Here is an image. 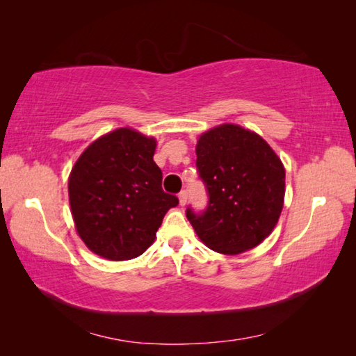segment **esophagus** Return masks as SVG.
<instances>
[{"label": "esophagus", "instance_id": "34e87169", "mask_svg": "<svg viewBox=\"0 0 356 356\" xmlns=\"http://www.w3.org/2000/svg\"><path fill=\"white\" fill-rule=\"evenodd\" d=\"M179 202H180V206H185L186 204V191L185 190L179 193Z\"/></svg>", "mask_w": 356, "mask_h": 356}]
</instances>
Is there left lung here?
I'll return each mask as SVG.
<instances>
[{"mask_svg":"<svg viewBox=\"0 0 356 356\" xmlns=\"http://www.w3.org/2000/svg\"><path fill=\"white\" fill-rule=\"evenodd\" d=\"M196 166L209 193L207 209L186 218L197 237L221 254H240L264 242L280 220L286 171L267 141L240 125L202 134Z\"/></svg>","mask_w":356,"mask_h":356,"instance_id":"obj_1","label":"left lung"}]
</instances>
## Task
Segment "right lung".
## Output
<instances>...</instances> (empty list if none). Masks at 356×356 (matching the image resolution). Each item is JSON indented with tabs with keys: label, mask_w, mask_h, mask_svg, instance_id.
I'll use <instances>...</instances> for the list:
<instances>
[{
	"label": "right lung",
	"mask_w": 356,
	"mask_h": 356,
	"mask_svg": "<svg viewBox=\"0 0 356 356\" xmlns=\"http://www.w3.org/2000/svg\"><path fill=\"white\" fill-rule=\"evenodd\" d=\"M156 141L129 127L100 136L69 176V202L80 238L110 261H129L154 243L179 200L161 188Z\"/></svg>",
	"instance_id": "obj_1"
}]
</instances>
